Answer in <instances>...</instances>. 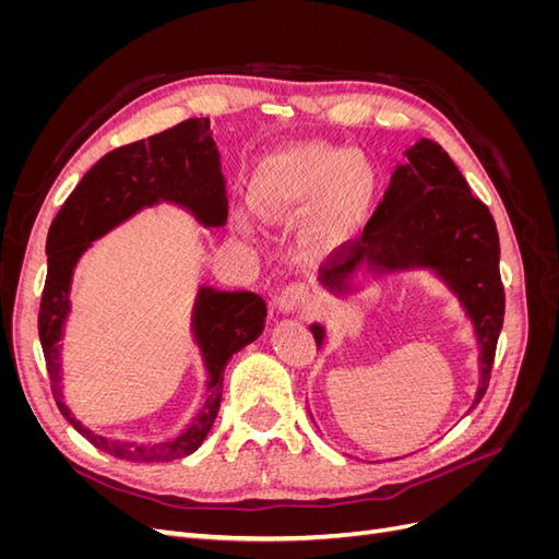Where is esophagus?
<instances>
[{"label": "esophagus", "mask_w": 559, "mask_h": 559, "mask_svg": "<svg viewBox=\"0 0 559 559\" xmlns=\"http://www.w3.org/2000/svg\"><path fill=\"white\" fill-rule=\"evenodd\" d=\"M310 302V292L306 284H289L284 286V289L277 292V298H275V308L282 312V314H294V312H300L306 310Z\"/></svg>", "instance_id": "obj_1"}]
</instances>
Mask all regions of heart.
Wrapping results in <instances>:
<instances>
[{
	"label": "heart",
	"instance_id": "1",
	"mask_svg": "<svg viewBox=\"0 0 559 559\" xmlns=\"http://www.w3.org/2000/svg\"><path fill=\"white\" fill-rule=\"evenodd\" d=\"M376 191L378 173L366 154L324 144L270 151L251 175V200L270 222H284L317 204L312 235L321 242L345 240L373 205Z\"/></svg>",
	"mask_w": 559,
	"mask_h": 559
}]
</instances>
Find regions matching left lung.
<instances>
[{"mask_svg":"<svg viewBox=\"0 0 559 559\" xmlns=\"http://www.w3.org/2000/svg\"><path fill=\"white\" fill-rule=\"evenodd\" d=\"M403 156L361 242L321 265L319 286L333 298H352L368 280L433 275L476 335L480 376L471 413L487 392L503 324L497 224L436 142L417 140ZM310 331L317 347L324 345L326 329L312 324Z\"/></svg>","mask_w":559,"mask_h":559,"instance_id":"obj_1","label":"left lung"}]
</instances>
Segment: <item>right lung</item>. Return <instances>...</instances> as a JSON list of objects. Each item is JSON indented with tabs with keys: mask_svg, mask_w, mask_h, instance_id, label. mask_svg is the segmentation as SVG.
Here are the masks:
<instances>
[{
	"mask_svg": "<svg viewBox=\"0 0 559 559\" xmlns=\"http://www.w3.org/2000/svg\"><path fill=\"white\" fill-rule=\"evenodd\" d=\"M175 205L202 228H224L228 218L222 156L210 132V118H189L154 138L134 142L99 158L83 175L50 224L46 238L48 275L39 310V341L50 389L62 417L107 454L128 462H173L195 452L222 408V382L228 359L265 329V300L253 292H224L200 284L191 335L207 370V399L179 436L160 443H130L88 429L64 403L62 337L72 312L74 267L95 240L142 210Z\"/></svg>",
	"mask_w": 559,
	"mask_h": 559,
	"instance_id": "right-lung-1",
	"label": "right lung"
}]
</instances>
